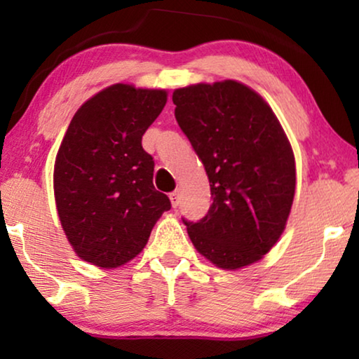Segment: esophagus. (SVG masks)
Returning <instances> with one entry per match:
<instances>
[{
	"label": "esophagus",
	"mask_w": 359,
	"mask_h": 359,
	"mask_svg": "<svg viewBox=\"0 0 359 359\" xmlns=\"http://www.w3.org/2000/svg\"><path fill=\"white\" fill-rule=\"evenodd\" d=\"M170 201H171V204H173V208H178V204L181 201L180 191H173V193H170Z\"/></svg>",
	"instance_id": "esophagus-1"
}]
</instances>
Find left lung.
<instances>
[{
	"label": "left lung",
	"mask_w": 359,
	"mask_h": 359,
	"mask_svg": "<svg viewBox=\"0 0 359 359\" xmlns=\"http://www.w3.org/2000/svg\"><path fill=\"white\" fill-rule=\"evenodd\" d=\"M173 102L212 196L203 219H183L191 242L219 268L258 262L281 237L296 191L294 154L278 117L233 80L180 88Z\"/></svg>",
	"instance_id": "left-lung-1"
}]
</instances>
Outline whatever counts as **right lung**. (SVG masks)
Segmentation results:
<instances>
[{
    "label": "right lung",
    "instance_id": "right-lung-1",
    "mask_svg": "<svg viewBox=\"0 0 359 359\" xmlns=\"http://www.w3.org/2000/svg\"><path fill=\"white\" fill-rule=\"evenodd\" d=\"M166 104V91L112 85L88 100L68 126L53 170L62 227L78 257L117 268L137 257L168 196L154 186L155 161L142 135Z\"/></svg>",
    "mask_w": 359,
    "mask_h": 359
}]
</instances>
